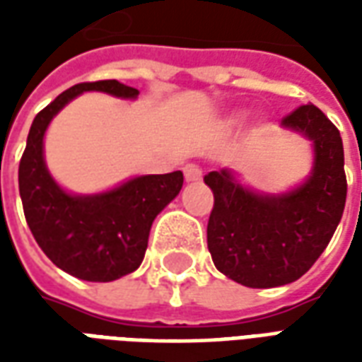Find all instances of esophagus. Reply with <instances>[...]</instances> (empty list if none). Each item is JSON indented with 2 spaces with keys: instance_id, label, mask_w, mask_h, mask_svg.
I'll use <instances>...</instances> for the list:
<instances>
[{
  "instance_id": "34e87169",
  "label": "esophagus",
  "mask_w": 362,
  "mask_h": 362,
  "mask_svg": "<svg viewBox=\"0 0 362 362\" xmlns=\"http://www.w3.org/2000/svg\"><path fill=\"white\" fill-rule=\"evenodd\" d=\"M184 178L186 182L202 180V168L197 165H186L184 166Z\"/></svg>"
}]
</instances>
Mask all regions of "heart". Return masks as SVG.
<instances>
[{
  "label": "heart",
  "mask_w": 362,
  "mask_h": 362,
  "mask_svg": "<svg viewBox=\"0 0 362 362\" xmlns=\"http://www.w3.org/2000/svg\"><path fill=\"white\" fill-rule=\"evenodd\" d=\"M236 122H238V116H235V118L230 119V124H236Z\"/></svg>",
  "instance_id": "b5f03b06"
}]
</instances>
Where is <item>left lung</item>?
Instances as JSON below:
<instances>
[{
	"label": "left lung",
	"instance_id": "obj_1",
	"mask_svg": "<svg viewBox=\"0 0 362 362\" xmlns=\"http://www.w3.org/2000/svg\"><path fill=\"white\" fill-rule=\"evenodd\" d=\"M281 126L312 143L308 178L281 194L254 192L221 168L205 176L215 205L207 248L215 267L252 288L288 285L308 272L339 225L347 197L339 129L314 104L298 106Z\"/></svg>",
	"mask_w": 362,
	"mask_h": 362
}]
</instances>
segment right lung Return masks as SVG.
Wrapping results in <instances>:
<instances>
[{
	"label": "right lung",
	"instance_id": "add662e5",
	"mask_svg": "<svg viewBox=\"0 0 362 362\" xmlns=\"http://www.w3.org/2000/svg\"><path fill=\"white\" fill-rule=\"evenodd\" d=\"M98 90L135 100L139 90L116 79L79 83L36 114L19 165V194L28 228L48 258L77 279L108 283L141 266L153 221L180 194L184 176L145 174L100 194H71L44 160V135L75 96Z\"/></svg>",
	"mask_w": 362,
	"mask_h": 362
}]
</instances>
